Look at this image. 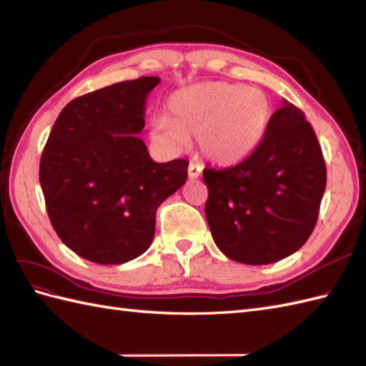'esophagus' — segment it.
Listing matches in <instances>:
<instances>
[{"label":"esophagus","instance_id":"esophagus-1","mask_svg":"<svg viewBox=\"0 0 366 366\" xmlns=\"http://www.w3.org/2000/svg\"><path fill=\"white\" fill-rule=\"evenodd\" d=\"M202 171H203L202 164H197V163H192V162H191L189 166H187V177H189L191 180H197L198 177H200Z\"/></svg>","mask_w":366,"mask_h":366}]
</instances>
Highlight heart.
I'll return each instance as SVG.
<instances>
[{"mask_svg": "<svg viewBox=\"0 0 366 366\" xmlns=\"http://www.w3.org/2000/svg\"><path fill=\"white\" fill-rule=\"evenodd\" d=\"M272 119L270 97L241 84L203 82L175 92L166 102V119L152 124L151 136L171 151L197 137L210 163L234 166L258 148Z\"/></svg>", "mask_w": 366, "mask_h": 366, "instance_id": "heart-1", "label": "heart"}]
</instances>
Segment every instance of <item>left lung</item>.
<instances>
[{
  "label": "left lung",
  "instance_id": "8db88e82",
  "mask_svg": "<svg viewBox=\"0 0 366 366\" xmlns=\"http://www.w3.org/2000/svg\"><path fill=\"white\" fill-rule=\"evenodd\" d=\"M250 156L226 169L204 168V215L218 249L262 265L301 249L316 226L327 168L313 127L282 101Z\"/></svg>",
  "mask_w": 366,
  "mask_h": 366
}]
</instances>
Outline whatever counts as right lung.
Returning <instances> with one entry per match:
<instances>
[{
    "instance_id": "right-lung-1",
    "label": "right lung",
    "mask_w": 366,
    "mask_h": 366,
    "mask_svg": "<svg viewBox=\"0 0 366 366\" xmlns=\"http://www.w3.org/2000/svg\"><path fill=\"white\" fill-rule=\"evenodd\" d=\"M156 76L76 97L58 116L39 164L47 214L61 241L96 264L145 253L157 207L184 184L183 159L157 163L140 134Z\"/></svg>"
}]
</instances>
